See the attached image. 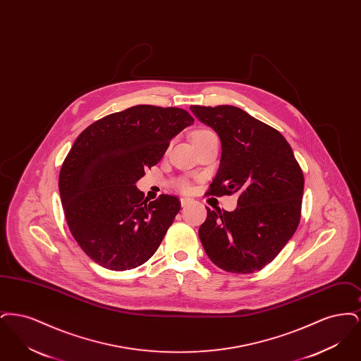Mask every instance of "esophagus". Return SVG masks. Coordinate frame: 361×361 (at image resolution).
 <instances>
[{
  "label": "esophagus",
  "instance_id": "34e87169",
  "mask_svg": "<svg viewBox=\"0 0 361 361\" xmlns=\"http://www.w3.org/2000/svg\"><path fill=\"white\" fill-rule=\"evenodd\" d=\"M180 203H181L183 207L188 206L189 203H190V199H188V197H181Z\"/></svg>",
  "mask_w": 361,
  "mask_h": 361
}]
</instances>
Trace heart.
<instances>
[{
	"label": "heart",
	"instance_id": "obj_1",
	"mask_svg": "<svg viewBox=\"0 0 361 361\" xmlns=\"http://www.w3.org/2000/svg\"><path fill=\"white\" fill-rule=\"evenodd\" d=\"M216 137V134H215L214 131H211V130H200V131H197V133L195 134L193 139L196 140V139H203V137ZM177 187L181 189V190H187V189L189 188L188 183L184 181V180L178 181V183H177Z\"/></svg>",
	"mask_w": 361,
	"mask_h": 361
}]
</instances>
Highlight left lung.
Listing matches in <instances>:
<instances>
[{
    "label": "left lung",
    "instance_id": "8db88e82",
    "mask_svg": "<svg viewBox=\"0 0 361 361\" xmlns=\"http://www.w3.org/2000/svg\"><path fill=\"white\" fill-rule=\"evenodd\" d=\"M221 137L222 157L207 195L238 193L234 211L207 208L199 237L209 259L231 274L262 269L300 221L305 177L277 130L233 105H190Z\"/></svg>",
    "mask_w": 361,
    "mask_h": 361
}]
</instances>
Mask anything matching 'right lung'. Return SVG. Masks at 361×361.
Instances as JSON below:
<instances>
[{
    "label": "right lung",
    "instance_id": "obj_1",
    "mask_svg": "<svg viewBox=\"0 0 361 361\" xmlns=\"http://www.w3.org/2000/svg\"><path fill=\"white\" fill-rule=\"evenodd\" d=\"M192 123L181 108L135 105L75 139L59 172V193L71 235L94 262L126 271L154 255L181 204L172 195L149 202L135 183Z\"/></svg>",
    "mask_w": 361,
    "mask_h": 361
}]
</instances>
